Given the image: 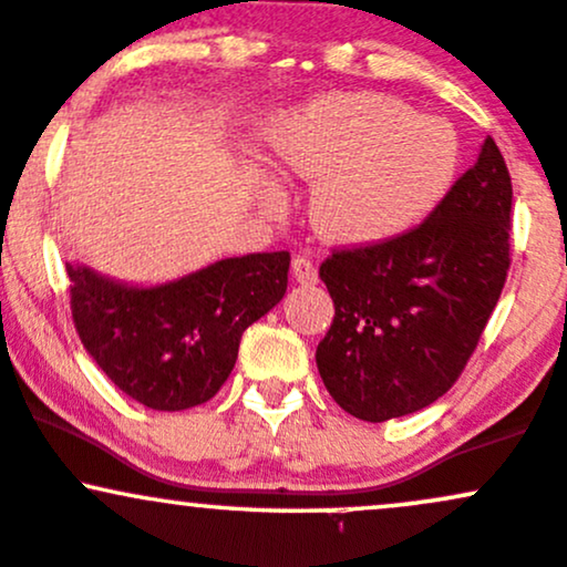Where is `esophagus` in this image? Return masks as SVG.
Returning a JSON list of instances; mask_svg holds the SVG:
<instances>
[{"label": "esophagus", "mask_w": 567, "mask_h": 567, "mask_svg": "<svg viewBox=\"0 0 567 567\" xmlns=\"http://www.w3.org/2000/svg\"><path fill=\"white\" fill-rule=\"evenodd\" d=\"M293 277L301 285H315L317 279H320V274H317V266L312 264V258H309V255H296V258H293Z\"/></svg>", "instance_id": "esophagus-1"}]
</instances>
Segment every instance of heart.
Listing matches in <instances>:
<instances>
[{"label": "heart", "mask_w": 567, "mask_h": 567, "mask_svg": "<svg viewBox=\"0 0 567 567\" xmlns=\"http://www.w3.org/2000/svg\"><path fill=\"white\" fill-rule=\"evenodd\" d=\"M271 153L285 174L320 183L315 226L341 245L409 231L450 193L460 161L457 136L444 121L371 91L326 93L285 115ZM266 196L282 202L277 188Z\"/></svg>", "instance_id": "obj_1"}]
</instances>
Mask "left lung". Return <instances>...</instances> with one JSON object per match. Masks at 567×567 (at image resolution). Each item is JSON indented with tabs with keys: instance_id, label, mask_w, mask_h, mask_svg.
Masks as SVG:
<instances>
[{
	"instance_id": "obj_1",
	"label": "left lung",
	"mask_w": 567,
	"mask_h": 567,
	"mask_svg": "<svg viewBox=\"0 0 567 567\" xmlns=\"http://www.w3.org/2000/svg\"><path fill=\"white\" fill-rule=\"evenodd\" d=\"M508 234L512 177L487 136L427 220L322 260L336 315L315 360L344 412L393 420L457 382L506 285Z\"/></svg>"
}]
</instances>
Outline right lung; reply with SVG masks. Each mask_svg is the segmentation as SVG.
<instances>
[{
  "label": "right lung",
  "instance_id": "right-lung-1",
  "mask_svg": "<svg viewBox=\"0 0 567 567\" xmlns=\"http://www.w3.org/2000/svg\"><path fill=\"white\" fill-rule=\"evenodd\" d=\"M288 269L290 252H252L132 288L66 264L74 331L117 390L155 412H183L223 388L241 333L282 301Z\"/></svg>",
  "mask_w": 567,
  "mask_h": 567
}]
</instances>
